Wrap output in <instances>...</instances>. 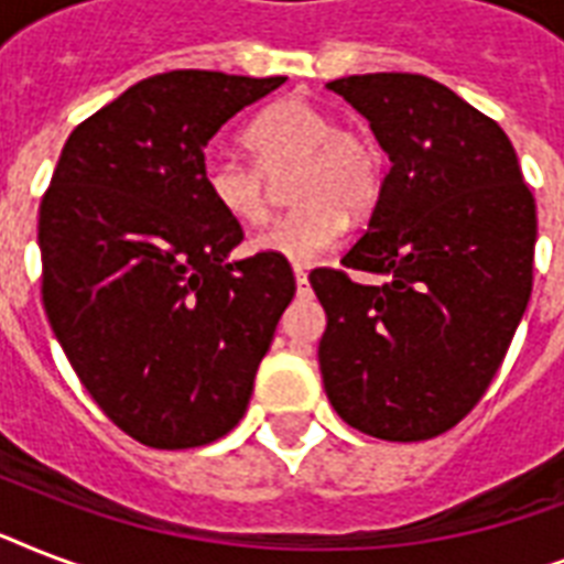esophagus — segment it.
<instances>
[{
  "mask_svg": "<svg viewBox=\"0 0 564 564\" xmlns=\"http://www.w3.org/2000/svg\"><path fill=\"white\" fill-rule=\"evenodd\" d=\"M295 286H299V295H307L310 281H307V272H304L301 265H295Z\"/></svg>",
  "mask_w": 564,
  "mask_h": 564,
  "instance_id": "obj_1",
  "label": "esophagus"
}]
</instances>
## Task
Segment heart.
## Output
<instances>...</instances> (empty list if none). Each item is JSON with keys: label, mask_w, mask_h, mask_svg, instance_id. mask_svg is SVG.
Wrapping results in <instances>:
<instances>
[{"label": "heart", "mask_w": 564, "mask_h": 564, "mask_svg": "<svg viewBox=\"0 0 564 564\" xmlns=\"http://www.w3.org/2000/svg\"><path fill=\"white\" fill-rule=\"evenodd\" d=\"M254 163L230 152L204 158L202 181L225 216L254 225L265 216V178L290 170V202L299 204L257 230L248 248L286 263H316L343 239L348 213H366L380 195V154L369 137L336 128L325 110L301 99L278 101L246 128Z\"/></svg>", "instance_id": "heart-1"}]
</instances>
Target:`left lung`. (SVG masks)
<instances>
[{"mask_svg":"<svg viewBox=\"0 0 564 564\" xmlns=\"http://www.w3.org/2000/svg\"><path fill=\"white\" fill-rule=\"evenodd\" d=\"M389 154L369 230L310 283L327 313L325 392L386 442L445 433L480 401L533 290L535 202L495 119L427 75L336 78Z\"/></svg>","mask_w":564,"mask_h":564,"instance_id":"1","label":"left lung"}]
</instances>
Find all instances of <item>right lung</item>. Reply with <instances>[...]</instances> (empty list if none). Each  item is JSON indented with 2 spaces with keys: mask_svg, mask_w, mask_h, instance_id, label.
<instances>
[{
  "mask_svg": "<svg viewBox=\"0 0 564 564\" xmlns=\"http://www.w3.org/2000/svg\"><path fill=\"white\" fill-rule=\"evenodd\" d=\"M286 82L175 69L66 140L40 204L43 307L84 389L128 436L210 445L246 415L295 295L286 260H230L242 228L204 189V149Z\"/></svg>",
  "mask_w": 564,
  "mask_h": 564,
  "instance_id": "obj_1",
  "label": "right lung"
}]
</instances>
